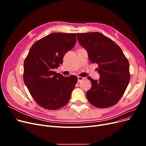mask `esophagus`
Segmentation results:
<instances>
[{"label": "esophagus", "instance_id": "34e87169", "mask_svg": "<svg viewBox=\"0 0 146 146\" xmlns=\"http://www.w3.org/2000/svg\"><path fill=\"white\" fill-rule=\"evenodd\" d=\"M77 79H78L77 82H80L81 81H82V80H84V78H83V77H77Z\"/></svg>", "mask_w": 146, "mask_h": 146}]
</instances>
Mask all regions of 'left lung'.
Returning <instances> with one entry per match:
<instances>
[{
	"label": "left lung",
	"instance_id": "left-lung-1",
	"mask_svg": "<svg viewBox=\"0 0 146 146\" xmlns=\"http://www.w3.org/2000/svg\"><path fill=\"white\" fill-rule=\"evenodd\" d=\"M77 40L87 51L96 69L99 80L88 78L91 88L86 92L88 101L94 107L108 108L117 104L129 85V63L121 48L111 39L99 32L77 33Z\"/></svg>",
	"mask_w": 146,
	"mask_h": 146
}]
</instances>
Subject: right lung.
<instances>
[{"label":"right lung","mask_w":146,"mask_h":146,"mask_svg":"<svg viewBox=\"0 0 146 146\" xmlns=\"http://www.w3.org/2000/svg\"><path fill=\"white\" fill-rule=\"evenodd\" d=\"M76 43V33H54L31 47L24 63V82L41 107L58 110L69 102L77 77H64L53 69L62 64L64 55Z\"/></svg>","instance_id":"1"}]
</instances>
